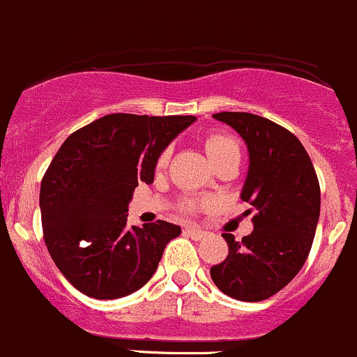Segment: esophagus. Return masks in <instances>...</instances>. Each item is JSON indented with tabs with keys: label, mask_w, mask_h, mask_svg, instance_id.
Segmentation results:
<instances>
[{
	"label": "esophagus",
	"mask_w": 357,
	"mask_h": 357,
	"mask_svg": "<svg viewBox=\"0 0 357 357\" xmlns=\"http://www.w3.org/2000/svg\"><path fill=\"white\" fill-rule=\"evenodd\" d=\"M183 232H185L187 237L194 238V241H203V238L206 237L204 230L197 229V227H185V229H183Z\"/></svg>",
	"instance_id": "obj_1"
}]
</instances>
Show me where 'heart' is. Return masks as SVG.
I'll use <instances>...</instances> for the list:
<instances>
[{
    "label": "heart",
    "instance_id": "obj_1",
    "mask_svg": "<svg viewBox=\"0 0 357 357\" xmlns=\"http://www.w3.org/2000/svg\"><path fill=\"white\" fill-rule=\"evenodd\" d=\"M204 149L206 153H208L209 160H215V158L222 156L223 153L230 151V149H238V144L235 139L230 137V135H223V134H211L206 137L204 141ZM168 160H170V149H165L163 153L158 156V168H163L165 165L168 163ZM185 209H194V204L189 203L185 206Z\"/></svg>",
    "mask_w": 357,
    "mask_h": 357
}]
</instances>
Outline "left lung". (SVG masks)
I'll list each match as a JSON object with an SVG mask.
<instances>
[{"mask_svg":"<svg viewBox=\"0 0 357 357\" xmlns=\"http://www.w3.org/2000/svg\"><path fill=\"white\" fill-rule=\"evenodd\" d=\"M248 146L249 168L241 199L251 204L255 230L235 241L222 234L229 256L211 266L215 285L245 303L268 299L299 273L313 245L319 218V183L299 139L252 113L213 115Z\"/></svg>","mask_w":357,"mask_h":357,"instance_id":"8db88e82","label":"left lung"}]
</instances>
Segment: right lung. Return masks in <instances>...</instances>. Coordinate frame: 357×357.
I'll use <instances>...</instances> for the list:
<instances>
[{"mask_svg": "<svg viewBox=\"0 0 357 357\" xmlns=\"http://www.w3.org/2000/svg\"><path fill=\"white\" fill-rule=\"evenodd\" d=\"M196 116L113 113L68 135L39 194L44 242L58 270L94 299H119L148 284L180 227H127L128 203L153 183L158 156Z\"/></svg>", "mask_w": 357, "mask_h": 357, "instance_id": "1", "label": "right lung"}]
</instances>
